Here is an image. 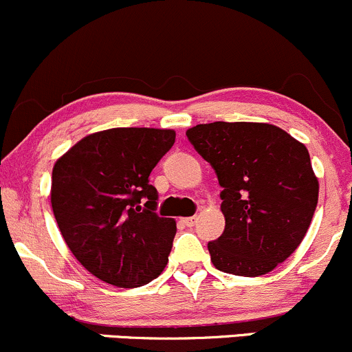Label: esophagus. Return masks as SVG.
<instances>
[{"instance_id":"1","label":"esophagus","mask_w":352,"mask_h":352,"mask_svg":"<svg viewBox=\"0 0 352 352\" xmlns=\"http://www.w3.org/2000/svg\"><path fill=\"white\" fill-rule=\"evenodd\" d=\"M196 221H198V217H186V218H183V223L186 226H195Z\"/></svg>"}]
</instances>
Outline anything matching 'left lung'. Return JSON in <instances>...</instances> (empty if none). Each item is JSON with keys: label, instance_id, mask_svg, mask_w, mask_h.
I'll list each match as a JSON object with an SVG mask.
<instances>
[{"label": "left lung", "instance_id": "obj_1", "mask_svg": "<svg viewBox=\"0 0 352 352\" xmlns=\"http://www.w3.org/2000/svg\"><path fill=\"white\" fill-rule=\"evenodd\" d=\"M223 188L225 232L208 243L218 270L258 277L289 258L304 240L319 181L302 142L262 122H211L186 131Z\"/></svg>", "mask_w": 352, "mask_h": 352}]
</instances>
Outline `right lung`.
Masks as SVG:
<instances>
[{
	"label": "right lung",
	"mask_w": 352,
	"mask_h": 352,
	"mask_svg": "<svg viewBox=\"0 0 352 352\" xmlns=\"http://www.w3.org/2000/svg\"><path fill=\"white\" fill-rule=\"evenodd\" d=\"M176 132L117 127L90 134L55 162L52 208L75 258L111 285L132 289L160 277L176 221L156 213L149 175Z\"/></svg>",
	"instance_id": "obj_1"
}]
</instances>
